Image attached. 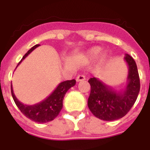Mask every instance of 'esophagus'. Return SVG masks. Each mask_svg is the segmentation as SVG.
Here are the masks:
<instances>
[{"mask_svg": "<svg viewBox=\"0 0 150 150\" xmlns=\"http://www.w3.org/2000/svg\"><path fill=\"white\" fill-rule=\"evenodd\" d=\"M86 79V76L84 75H78L77 78H76V81L77 82H81V81H84Z\"/></svg>", "mask_w": 150, "mask_h": 150, "instance_id": "1", "label": "esophagus"}]
</instances>
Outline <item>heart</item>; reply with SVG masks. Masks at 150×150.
Listing matches in <instances>:
<instances>
[{
    "label": "heart",
    "mask_w": 150,
    "mask_h": 150,
    "mask_svg": "<svg viewBox=\"0 0 150 150\" xmlns=\"http://www.w3.org/2000/svg\"><path fill=\"white\" fill-rule=\"evenodd\" d=\"M100 51H101V48L100 47H93L89 48V50L86 52V56L90 60H94L99 56ZM105 60H106V55L102 54L100 57V62L103 63L104 62Z\"/></svg>",
    "instance_id": "1"
}]
</instances>
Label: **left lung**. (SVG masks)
Segmentation results:
<instances>
[{
    "instance_id": "1",
    "label": "left lung",
    "mask_w": 150,
    "mask_h": 150,
    "mask_svg": "<svg viewBox=\"0 0 150 150\" xmlns=\"http://www.w3.org/2000/svg\"><path fill=\"white\" fill-rule=\"evenodd\" d=\"M124 60L128 64L127 83L125 88L117 91L98 78L88 81L91 86L88 107L94 116L103 121H114L123 117L132 107L140 90L137 65L134 59L125 54Z\"/></svg>"
}]
</instances>
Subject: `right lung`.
Masks as SVG:
<instances>
[{"mask_svg": "<svg viewBox=\"0 0 150 150\" xmlns=\"http://www.w3.org/2000/svg\"><path fill=\"white\" fill-rule=\"evenodd\" d=\"M39 46H40L39 44H36L27 52L19 63L18 64L17 67L33 50L38 47ZM75 83L76 81L75 79L68 80L61 82L56 87V89L52 92L50 96H48L45 100H42L41 102L33 105H26L20 102L16 98L14 93L11 83V90L15 104L25 116L37 123H46L53 121L58 115L63 107L64 96L68 89L74 86Z\"/></svg>", "mask_w": 150, "mask_h": 150, "instance_id": "right-lung-1", "label": "right lung"}]
</instances>
